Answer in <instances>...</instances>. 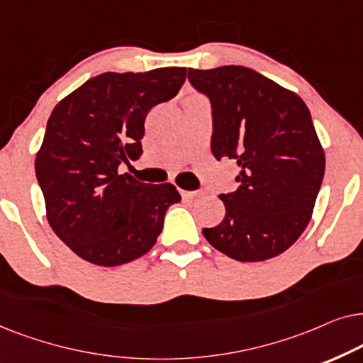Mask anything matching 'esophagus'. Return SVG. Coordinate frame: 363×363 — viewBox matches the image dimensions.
<instances>
[{
    "label": "esophagus",
    "mask_w": 363,
    "mask_h": 363,
    "mask_svg": "<svg viewBox=\"0 0 363 363\" xmlns=\"http://www.w3.org/2000/svg\"><path fill=\"white\" fill-rule=\"evenodd\" d=\"M181 196H182V199L191 201V199H196V197H199L201 192L199 191H181Z\"/></svg>",
    "instance_id": "34e87169"
}]
</instances>
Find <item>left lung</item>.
Segmentation results:
<instances>
[{
  "label": "left lung",
  "mask_w": 363,
  "mask_h": 363,
  "mask_svg": "<svg viewBox=\"0 0 363 363\" xmlns=\"http://www.w3.org/2000/svg\"><path fill=\"white\" fill-rule=\"evenodd\" d=\"M187 79L211 101L212 154L239 166L238 189L219 196L224 220L202 234L239 262L282 254L306 230L325 172L311 111L250 67H189Z\"/></svg>",
  "instance_id": "obj_1"
}]
</instances>
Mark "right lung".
Listing matches in <instances>:
<instances>
[{"label":"right lung","instance_id":"add662e5","mask_svg":"<svg viewBox=\"0 0 363 363\" xmlns=\"http://www.w3.org/2000/svg\"><path fill=\"white\" fill-rule=\"evenodd\" d=\"M186 81V67L103 72L60 101L36 154V179L48 222L72 252L114 267L156 244L169 206L181 201L172 184H146L121 164L141 157L144 121Z\"/></svg>","mask_w":363,"mask_h":363}]
</instances>
